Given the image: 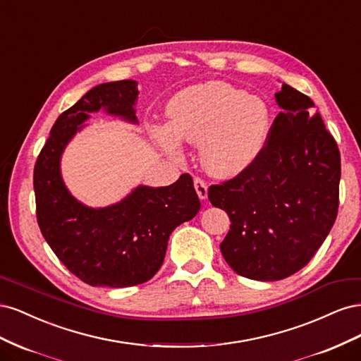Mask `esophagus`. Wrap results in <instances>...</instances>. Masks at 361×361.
<instances>
[{
    "label": "esophagus",
    "mask_w": 361,
    "mask_h": 361,
    "mask_svg": "<svg viewBox=\"0 0 361 361\" xmlns=\"http://www.w3.org/2000/svg\"><path fill=\"white\" fill-rule=\"evenodd\" d=\"M194 188H195V192H197L200 200H206L207 199V185H206V182L203 179L195 178L194 179Z\"/></svg>",
    "instance_id": "obj_1"
}]
</instances>
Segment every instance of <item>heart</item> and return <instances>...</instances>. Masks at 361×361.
<instances>
[{"label":"heart","mask_w":361,"mask_h":361,"mask_svg":"<svg viewBox=\"0 0 361 361\" xmlns=\"http://www.w3.org/2000/svg\"><path fill=\"white\" fill-rule=\"evenodd\" d=\"M169 125L150 126L158 146L182 157L179 141L200 146L204 170L215 178H233L260 157L271 128L267 102L221 81L192 85L174 94L167 106Z\"/></svg>","instance_id":"obj_1"}]
</instances>
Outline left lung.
<instances>
[{
	"instance_id": "obj_1",
	"label": "left lung",
	"mask_w": 361,
	"mask_h": 361,
	"mask_svg": "<svg viewBox=\"0 0 361 361\" xmlns=\"http://www.w3.org/2000/svg\"><path fill=\"white\" fill-rule=\"evenodd\" d=\"M281 111L260 157L245 171L211 185L209 202L226 211L231 231L220 244L236 274L286 279L310 262L337 216L341 154L309 96L283 84Z\"/></svg>"
}]
</instances>
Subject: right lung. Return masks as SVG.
I'll use <instances>...</instances> for the list:
<instances>
[{
    "instance_id": "right-lung-1",
    "label": "right lung",
    "mask_w": 361,
    "mask_h": 361,
    "mask_svg": "<svg viewBox=\"0 0 361 361\" xmlns=\"http://www.w3.org/2000/svg\"><path fill=\"white\" fill-rule=\"evenodd\" d=\"M137 96L133 80L93 87L56 120L35 166L40 232L61 264L90 286L128 288L150 280L166 257L171 232L200 209L187 173L169 187L138 185L123 200L105 207L82 204L64 185L61 155L90 113L104 110L138 123Z\"/></svg>"
}]
</instances>
